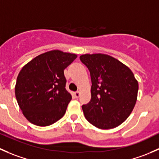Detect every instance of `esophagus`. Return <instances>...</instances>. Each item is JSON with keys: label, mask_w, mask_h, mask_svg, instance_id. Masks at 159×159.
I'll return each instance as SVG.
<instances>
[{"label": "esophagus", "mask_w": 159, "mask_h": 159, "mask_svg": "<svg viewBox=\"0 0 159 159\" xmlns=\"http://www.w3.org/2000/svg\"><path fill=\"white\" fill-rule=\"evenodd\" d=\"M73 96H74L75 98H78L80 96V92H75V93H73Z\"/></svg>", "instance_id": "1"}]
</instances>
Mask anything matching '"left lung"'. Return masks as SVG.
Returning <instances> with one entry per match:
<instances>
[{
  "label": "left lung",
  "instance_id": "1",
  "mask_svg": "<svg viewBox=\"0 0 159 159\" xmlns=\"http://www.w3.org/2000/svg\"><path fill=\"white\" fill-rule=\"evenodd\" d=\"M90 72V102L82 106L86 119L101 129L116 128L135 107L139 83L133 73L117 59L104 53L81 55Z\"/></svg>",
  "mask_w": 159,
  "mask_h": 159
}]
</instances>
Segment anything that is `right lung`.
Returning a JSON list of instances; mask_svg holds the SVG:
<instances>
[{
	"label": "right lung",
	"instance_id": "right-lung-1",
	"mask_svg": "<svg viewBox=\"0 0 159 159\" xmlns=\"http://www.w3.org/2000/svg\"><path fill=\"white\" fill-rule=\"evenodd\" d=\"M77 55L59 50L38 55L24 65L15 85V96L26 119L48 126L61 119L72 99L66 89L65 70Z\"/></svg>",
	"mask_w": 159,
	"mask_h": 159
}]
</instances>
